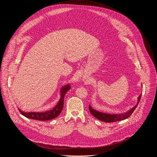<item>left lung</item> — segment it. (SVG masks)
<instances>
[{
    "instance_id": "1",
    "label": "left lung",
    "mask_w": 157,
    "mask_h": 157,
    "mask_svg": "<svg viewBox=\"0 0 157 157\" xmlns=\"http://www.w3.org/2000/svg\"><path fill=\"white\" fill-rule=\"evenodd\" d=\"M141 94L138 97V100L137 104L132 108L127 111L126 113H121V114H108V113H101L99 111H97L93 109L90 105H89V110L90 112L92 113L94 117H95L98 120H99L101 121H104V122H109V123H112V122H115V121H121L123 120H125L128 118L130 115L132 114L134 111L137 108V106L140 101V99H141Z\"/></svg>"
}]
</instances>
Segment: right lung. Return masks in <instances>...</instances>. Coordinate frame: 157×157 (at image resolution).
<instances>
[{
	"instance_id": "1",
	"label": "right lung",
	"mask_w": 157,
	"mask_h": 157,
	"mask_svg": "<svg viewBox=\"0 0 157 157\" xmlns=\"http://www.w3.org/2000/svg\"><path fill=\"white\" fill-rule=\"evenodd\" d=\"M71 88V86L69 84L66 85L62 87L60 90V98L57 103V104L54 108L50 110L45 112H29L25 113L23 112L20 109H19L20 112L24 117L28 118L39 120V121H47L49 120H52L56 117H57L60 114L63 107V101L64 97L65 94L67 93Z\"/></svg>"
}]
</instances>
